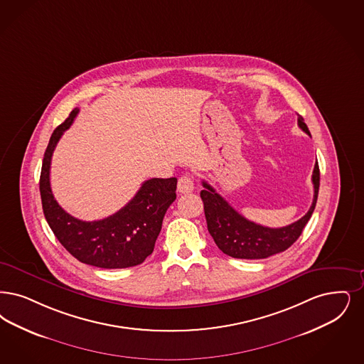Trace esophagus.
<instances>
[{
	"mask_svg": "<svg viewBox=\"0 0 364 364\" xmlns=\"http://www.w3.org/2000/svg\"><path fill=\"white\" fill-rule=\"evenodd\" d=\"M193 178L189 175L181 176L177 183V191L180 193H189L193 191Z\"/></svg>",
	"mask_w": 364,
	"mask_h": 364,
	"instance_id": "1",
	"label": "esophagus"
}]
</instances>
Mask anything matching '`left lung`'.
<instances>
[{
  "label": "left lung",
  "mask_w": 364,
  "mask_h": 364,
  "mask_svg": "<svg viewBox=\"0 0 364 364\" xmlns=\"http://www.w3.org/2000/svg\"><path fill=\"white\" fill-rule=\"evenodd\" d=\"M298 126L310 135L304 117H298ZM314 186V198L309 211L299 220L284 228H267L247 220L235 211L210 184L203 181L200 198L204 204V215L208 233L214 238L217 247L234 259H267L272 255L284 252L299 238L302 230L311 217L320 189V168L314 165L311 176Z\"/></svg>",
  "instance_id": "8db88e82"
}]
</instances>
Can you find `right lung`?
<instances>
[{
    "label": "right lung",
    "mask_w": 364,
    "mask_h": 364,
    "mask_svg": "<svg viewBox=\"0 0 364 364\" xmlns=\"http://www.w3.org/2000/svg\"><path fill=\"white\" fill-rule=\"evenodd\" d=\"M78 111L74 108L54 130L44 151L39 188L46 220L59 242L78 262L105 269L142 264L153 253L164 215L175 202L177 178L146 180L130 202L108 218L85 222L68 214L53 195L50 166L55 146Z\"/></svg>",
    "instance_id": "1"
}]
</instances>
